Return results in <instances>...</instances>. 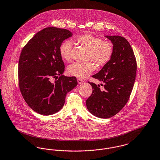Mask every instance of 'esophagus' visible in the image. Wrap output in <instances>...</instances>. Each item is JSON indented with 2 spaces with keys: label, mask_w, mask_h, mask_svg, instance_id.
<instances>
[{
  "label": "esophagus",
  "mask_w": 160,
  "mask_h": 160,
  "mask_svg": "<svg viewBox=\"0 0 160 160\" xmlns=\"http://www.w3.org/2000/svg\"><path fill=\"white\" fill-rule=\"evenodd\" d=\"M77 82H78V84H82V83H83V80H82V79H80V78H77Z\"/></svg>",
  "instance_id": "obj_1"
}]
</instances>
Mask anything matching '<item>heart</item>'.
<instances>
[{"label":"heart","mask_w":160,"mask_h":160,"mask_svg":"<svg viewBox=\"0 0 160 160\" xmlns=\"http://www.w3.org/2000/svg\"><path fill=\"white\" fill-rule=\"evenodd\" d=\"M75 40L82 47L89 50L88 60H92L98 67L107 65L112 57L114 46L109 40H103L101 38L91 33H85L75 38ZM72 43L69 40L63 41L59 47L60 56L66 62L71 60ZM92 63H74L68 66L67 72L71 76L85 78L94 71Z\"/></svg>","instance_id":"obj_1"}]
</instances>
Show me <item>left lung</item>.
<instances>
[{
  "instance_id": "8db88e82",
  "label": "left lung",
  "mask_w": 160,
  "mask_h": 160,
  "mask_svg": "<svg viewBox=\"0 0 160 160\" xmlns=\"http://www.w3.org/2000/svg\"><path fill=\"white\" fill-rule=\"evenodd\" d=\"M105 37L113 44L112 57L98 73L92 75L103 83V85L101 84L103 88L88 82L92 87V93L86 101L88 111L102 118L112 117L127 103L134 85L137 67L131 46L125 38L119 36Z\"/></svg>"
}]
</instances>
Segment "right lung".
Listing matches in <instances>:
<instances>
[{"mask_svg": "<svg viewBox=\"0 0 160 160\" xmlns=\"http://www.w3.org/2000/svg\"><path fill=\"white\" fill-rule=\"evenodd\" d=\"M72 35L66 29L48 27L36 33L22 50L20 91L29 106L39 114L50 115L59 111L67 93L77 85L75 77L62 75L65 65L59 52L61 43ZM52 78L58 80L52 82Z\"/></svg>", "mask_w": 160, "mask_h": 160, "instance_id": "right-lung-1", "label": "right lung"}]
</instances>
